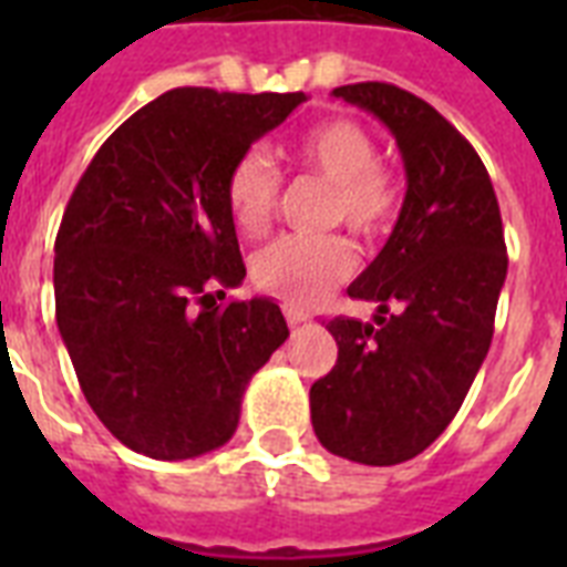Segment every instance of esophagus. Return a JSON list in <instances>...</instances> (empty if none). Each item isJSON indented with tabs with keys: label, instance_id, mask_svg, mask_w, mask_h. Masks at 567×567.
I'll list each match as a JSON object with an SVG mask.
<instances>
[{
	"label": "esophagus",
	"instance_id": "34e87169",
	"mask_svg": "<svg viewBox=\"0 0 567 567\" xmlns=\"http://www.w3.org/2000/svg\"><path fill=\"white\" fill-rule=\"evenodd\" d=\"M285 320H288L291 327H300V323L309 320V315H306L302 309H297V306H285Z\"/></svg>",
	"mask_w": 567,
	"mask_h": 567
}]
</instances>
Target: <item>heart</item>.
<instances>
[{
	"label": "heart",
	"mask_w": 567,
	"mask_h": 567,
	"mask_svg": "<svg viewBox=\"0 0 567 567\" xmlns=\"http://www.w3.org/2000/svg\"><path fill=\"white\" fill-rule=\"evenodd\" d=\"M302 171L329 182L323 220L344 223L364 240L394 229L403 208V182L377 162V141L355 120L332 117L302 128L291 144ZM231 220L244 231L265 229L279 199V171L258 150L231 164L226 179ZM355 270V252L344 235H282L258 249L249 261L252 282L261 291L297 306H309Z\"/></svg>",
	"instance_id": "obj_1"
}]
</instances>
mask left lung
I'll list each match as a JSON object with an SVG mask.
<instances>
[{"label":"left lung","instance_id":"1","mask_svg":"<svg viewBox=\"0 0 567 567\" xmlns=\"http://www.w3.org/2000/svg\"><path fill=\"white\" fill-rule=\"evenodd\" d=\"M332 96L394 135L405 199L385 247L347 288L377 302L373 323H327L338 362L311 385V426L336 456L400 465L447 430L492 347L509 267L501 205L474 146L430 102L385 82Z\"/></svg>","mask_w":567,"mask_h":567}]
</instances>
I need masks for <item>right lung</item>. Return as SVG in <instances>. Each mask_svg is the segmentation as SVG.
Returning <instances> with one entry per match:
<instances>
[{
  "label": "right lung",
  "instance_id": "add662e5",
  "mask_svg": "<svg viewBox=\"0 0 567 567\" xmlns=\"http://www.w3.org/2000/svg\"><path fill=\"white\" fill-rule=\"evenodd\" d=\"M300 102L306 93H162L100 146L66 203L58 332L84 400L135 453L176 462L223 447L249 379L288 338L270 297L223 302L247 276L226 179Z\"/></svg>",
  "mask_w": 567,
  "mask_h": 567
}]
</instances>
